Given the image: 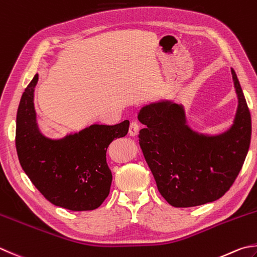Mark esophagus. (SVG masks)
Masks as SVG:
<instances>
[{
    "label": "esophagus",
    "instance_id": "esophagus-1",
    "mask_svg": "<svg viewBox=\"0 0 257 257\" xmlns=\"http://www.w3.org/2000/svg\"><path fill=\"white\" fill-rule=\"evenodd\" d=\"M139 130H140V126H139V124L137 122L131 123L130 130H128V133H130L131 137H135V135H138Z\"/></svg>",
    "mask_w": 257,
    "mask_h": 257
}]
</instances>
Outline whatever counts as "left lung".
I'll list each match as a JSON object with an SVG mask.
<instances>
[{
  "mask_svg": "<svg viewBox=\"0 0 257 257\" xmlns=\"http://www.w3.org/2000/svg\"><path fill=\"white\" fill-rule=\"evenodd\" d=\"M237 95L233 123L218 134L188 125L182 104L161 99L138 113L145 127L140 145L158 190L173 207H195L219 199L233 185L247 156L251 120L243 90L231 69Z\"/></svg>",
  "mask_w": 257,
  "mask_h": 257,
  "instance_id": "obj_1",
  "label": "left lung"
}]
</instances>
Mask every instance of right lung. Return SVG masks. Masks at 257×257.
<instances>
[{
    "label": "right lung",
    "mask_w": 257,
    "mask_h": 257,
    "mask_svg": "<svg viewBox=\"0 0 257 257\" xmlns=\"http://www.w3.org/2000/svg\"><path fill=\"white\" fill-rule=\"evenodd\" d=\"M36 74L24 90L17 114L16 147L23 171L46 199L74 211L94 210L108 196L112 171L106 151L114 139L125 137L130 122L90 124L60 139L48 138L37 122Z\"/></svg>",
    "instance_id": "right-lung-1"
}]
</instances>
